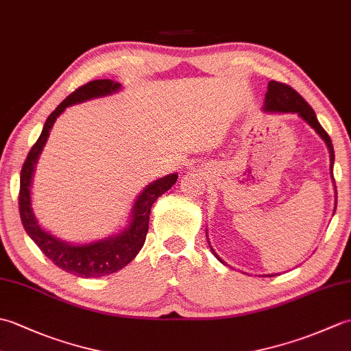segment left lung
I'll list each match as a JSON object with an SVG mask.
<instances>
[{
	"label": "left lung",
	"instance_id": "obj_1",
	"mask_svg": "<svg viewBox=\"0 0 351 351\" xmlns=\"http://www.w3.org/2000/svg\"><path fill=\"white\" fill-rule=\"evenodd\" d=\"M264 111H273V113H295V114H299L303 119V121L306 122L308 125H311L312 128L317 131L318 136L326 141L327 149H329V154H330V170H332L333 161H335V154H333V145H332V140L329 137V134H327L323 126L319 125L318 119L315 116V111L312 110L309 104L304 101L302 96L294 90L293 87H289L288 84L279 83V81H270V83H268L267 93H265ZM330 173H332V171H330ZM335 189H337V187H335ZM335 204H337V200H335ZM335 210H337V205H335ZM210 247H211V245H210ZM211 250L215 255V258H217L221 264H225V261H223L217 255V253L214 252L213 247H211ZM271 276L273 274H268V278H271Z\"/></svg>",
	"mask_w": 351,
	"mask_h": 351
}]
</instances>
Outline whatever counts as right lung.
I'll list each match as a JSON object with an SVG mask.
<instances>
[{
    "label": "right lung",
    "instance_id": "1",
    "mask_svg": "<svg viewBox=\"0 0 351 351\" xmlns=\"http://www.w3.org/2000/svg\"><path fill=\"white\" fill-rule=\"evenodd\" d=\"M121 88L122 86L113 80H95L78 87L75 92H72L48 116L40 137L29 149L27 160L21 170L19 214L25 232L37 244V247L45 253V256H48L58 268L71 274L80 276V278H101V276L116 273L117 270H122L125 265H128L145 244L152 204L169 189H171V185L178 180L176 173H170L149 184L134 202L131 219L126 228L121 234L102 238L99 241L86 244L66 243L60 238L47 232L37 223L32 208V181L37 160H39L45 143H47L56 119L69 106H75V104L93 98H101V96L113 95Z\"/></svg>",
    "mask_w": 351,
    "mask_h": 351
}]
</instances>
